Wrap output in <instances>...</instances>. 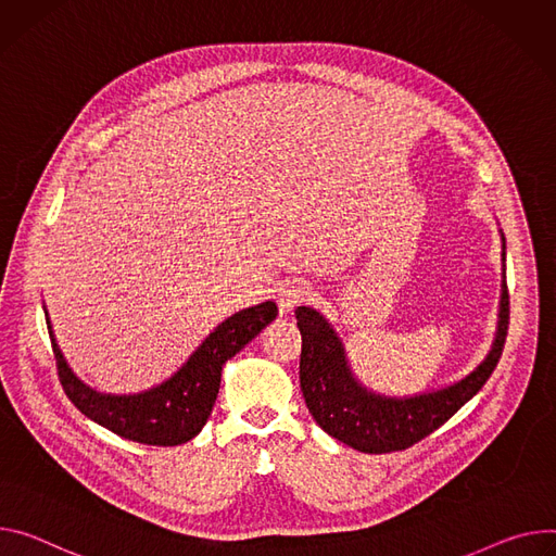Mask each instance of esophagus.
<instances>
[{"mask_svg": "<svg viewBox=\"0 0 556 556\" xmlns=\"http://www.w3.org/2000/svg\"><path fill=\"white\" fill-rule=\"evenodd\" d=\"M308 294H311V288H308L304 281L283 283V286L279 288V294H277L279 308H281V311H292L296 304H301V301H306Z\"/></svg>", "mask_w": 556, "mask_h": 556, "instance_id": "obj_1", "label": "esophagus"}]
</instances>
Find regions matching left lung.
I'll list each match as a JSON object with an SVG mask.
<instances>
[{
	"label": "left lung",
	"instance_id": "left-lung-1",
	"mask_svg": "<svg viewBox=\"0 0 556 556\" xmlns=\"http://www.w3.org/2000/svg\"><path fill=\"white\" fill-rule=\"evenodd\" d=\"M506 262V241H503ZM301 330L299 383L313 419L337 441L366 454L406 450L441 428L494 372L510 324V294L503 279L496 339L485 362L459 383L410 396L386 399L364 390L350 375L341 341L313 308L294 311Z\"/></svg>",
	"mask_w": 556,
	"mask_h": 556
}]
</instances>
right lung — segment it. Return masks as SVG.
Instances as JSON below:
<instances>
[{"label": "right lung", "instance_id": "1", "mask_svg": "<svg viewBox=\"0 0 556 556\" xmlns=\"http://www.w3.org/2000/svg\"><path fill=\"white\" fill-rule=\"evenodd\" d=\"M275 317V301H264L228 317L175 377L141 394L111 396L86 388L71 372L53 341L58 377L73 406L94 424L143 445H179L190 441L208 421L222 383V366ZM48 334H53L50 324Z\"/></svg>", "mask_w": 556, "mask_h": 556}]
</instances>
